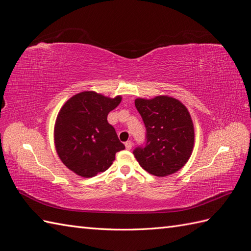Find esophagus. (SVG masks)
Wrapping results in <instances>:
<instances>
[{
    "mask_svg": "<svg viewBox=\"0 0 251 251\" xmlns=\"http://www.w3.org/2000/svg\"><path fill=\"white\" fill-rule=\"evenodd\" d=\"M125 146H126V150H131L132 147H133V142H132V141H126Z\"/></svg>",
    "mask_w": 251,
    "mask_h": 251,
    "instance_id": "esophagus-1",
    "label": "esophagus"
}]
</instances>
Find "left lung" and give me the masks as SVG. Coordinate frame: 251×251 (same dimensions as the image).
Instances as JSON below:
<instances>
[{
    "instance_id": "1",
    "label": "left lung",
    "mask_w": 251,
    "mask_h": 251,
    "mask_svg": "<svg viewBox=\"0 0 251 251\" xmlns=\"http://www.w3.org/2000/svg\"><path fill=\"white\" fill-rule=\"evenodd\" d=\"M135 107L147 127L146 147L133 151L141 168L157 177L181 170L195 144L194 124L187 108L168 95L136 98Z\"/></svg>"
}]
</instances>
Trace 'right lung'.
I'll use <instances>...</instances> for the list:
<instances>
[{"label":"right lung","instance_id":"right-lung-1","mask_svg":"<svg viewBox=\"0 0 251 251\" xmlns=\"http://www.w3.org/2000/svg\"><path fill=\"white\" fill-rule=\"evenodd\" d=\"M121 98L83 91L69 98L59 110L54 125L56 153L78 176L91 178L107 171L117 151L125 150L107 119Z\"/></svg>","mask_w":251,"mask_h":251}]
</instances>
